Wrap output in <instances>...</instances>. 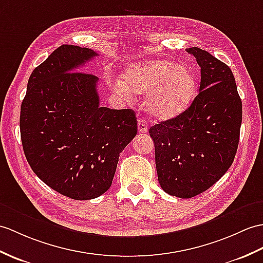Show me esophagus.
I'll list each match as a JSON object with an SVG mask.
<instances>
[{
  "instance_id": "obj_1",
  "label": "esophagus",
  "mask_w": 263,
  "mask_h": 263,
  "mask_svg": "<svg viewBox=\"0 0 263 263\" xmlns=\"http://www.w3.org/2000/svg\"><path fill=\"white\" fill-rule=\"evenodd\" d=\"M138 130L140 133H146L148 132V124L144 119H139L138 120Z\"/></svg>"
}]
</instances>
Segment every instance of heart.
I'll return each mask as SVG.
<instances>
[{"mask_svg":"<svg viewBox=\"0 0 263 263\" xmlns=\"http://www.w3.org/2000/svg\"><path fill=\"white\" fill-rule=\"evenodd\" d=\"M123 79L134 93L149 94L146 105L150 113L159 120L179 117L191 105L197 91L193 72L166 59L131 64L123 72ZM117 89L130 96L124 84L119 83Z\"/></svg>","mask_w":263,"mask_h":263,"instance_id":"obj_1","label":"heart"}]
</instances>
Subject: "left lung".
Returning <instances> with one entry per match:
<instances>
[{"mask_svg": "<svg viewBox=\"0 0 263 263\" xmlns=\"http://www.w3.org/2000/svg\"><path fill=\"white\" fill-rule=\"evenodd\" d=\"M187 51L200 67L199 93L179 117L149 130L159 184L179 198L207 191L228 172L242 123V102L230 67L200 48Z\"/></svg>", "mask_w": 263, "mask_h": 263, "instance_id": "obj_1", "label": "left lung"}]
</instances>
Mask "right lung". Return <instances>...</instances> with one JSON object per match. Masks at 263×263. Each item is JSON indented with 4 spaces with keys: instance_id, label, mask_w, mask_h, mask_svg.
<instances>
[{
    "instance_id": "right-lung-1",
    "label": "right lung",
    "mask_w": 263,
    "mask_h": 263,
    "mask_svg": "<svg viewBox=\"0 0 263 263\" xmlns=\"http://www.w3.org/2000/svg\"><path fill=\"white\" fill-rule=\"evenodd\" d=\"M97 54L60 46L35 67L21 104V141L30 167L53 191L77 200L111 187L120 154L138 132L134 111L101 107L99 78L77 71Z\"/></svg>"
}]
</instances>
